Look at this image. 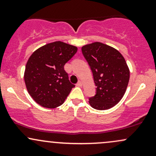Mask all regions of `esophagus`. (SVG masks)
<instances>
[{
	"mask_svg": "<svg viewBox=\"0 0 156 156\" xmlns=\"http://www.w3.org/2000/svg\"><path fill=\"white\" fill-rule=\"evenodd\" d=\"M76 86H78V87H81V86H82V82L80 81V80H78V83H76Z\"/></svg>",
	"mask_w": 156,
	"mask_h": 156,
	"instance_id": "obj_1",
	"label": "esophagus"
}]
</instances>
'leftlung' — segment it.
<instances>
[{
	"mask_svg": "<svg viewBox=\"0 0 156 156\" xmlns=\"http://www.w3.org/2000/svg\"><path fill=\"white\" fill-rule=\"evenodd\" d=\"M81 51L97 87L95 95L89 98V104L97 110L112 108L124 96L129 82L130 71L124 57L101 42L84 45Z\"/></svg>",
	"mask_w": 156,
	"mask_h": 156,
	"instance_id": "obj_1",
	"label": "left lung"
}]
</instances>
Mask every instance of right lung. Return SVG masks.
<instances>
[{
    "instance_id": "1",
    "label": "right lung",
    "mask_w": 156,
    "mask_h": 156,
    "mask_svg": "<svg viewBox=\"0 0 156 156\" xmlns=\"http://www.w3.org/2000/svg\"><path fill=\"white\" fill-rule=\"evenodd\" d=\"M77 51L76 46L58 41L32 53L26 64L24 80L27 90L36 103L48 108L63 104L75 87L64 70V64Z\"/></svg>"
}]
</instances>
